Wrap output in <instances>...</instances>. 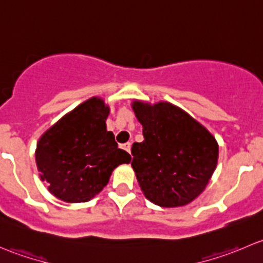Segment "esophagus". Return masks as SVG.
I'll list each match as a JSON object with an SVG mask.
<instances>
[{"instance_id":"esophagus-1","label":"esophagus","mask_w":263,"mask_h":263,"mask_svg":"<svg viewBox=\"0 0 263 263\" xmlns=\"http://www.w3.org/2000/svg\"><path fill=\"white\" fill-rule=\"evenodd\" d=\"M121 147L123 148V150H126L127 153H129V151H131V144H129V142H126V144L122 145Z\"/></svg>"}]
</instances>
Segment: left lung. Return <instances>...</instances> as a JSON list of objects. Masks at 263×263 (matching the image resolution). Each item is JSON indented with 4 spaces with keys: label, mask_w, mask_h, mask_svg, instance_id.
Instances as JSON below:
<instances>
[{
    "label": "left lung",
    "mask_w": 263,
    "mask_h": 263,
    "mask_svg": "<svg viewBox=\"0 0 263 263\" xmlns=\"http://www.w3.org/2000/svg\"><path fill=\"white\" fill-rule=\"evenodd\" d=\"M144 141L135 142L132 168L142 193L160 208H181L200 196L219 158L214 135L169 102L134 100Z\"/></svg>",
    "instance_id": "obj_1"
}]
</instances>
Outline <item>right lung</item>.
<instances>
[{"instance_id":"1","label":"right lung","mask_w":263,"mask_h":263,"mask_svg":"<svg viewBox=\"0 0 263 263\" xmlns=\"http://www.w3.org/2000/svg\"><path fill=\"white\" fill-rule=\"evenodd\" d=\"M109 112L104 99L90 98L58 119L36 142L39 177L58 200L87 202L102 192L117 166L131 161L107 129Z\"/></svg>"}]
</instances>
